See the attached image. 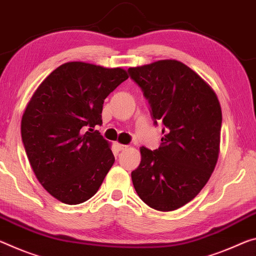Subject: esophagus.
I'll return each instance as SVG.
<instances>
[{
    "label": "esophagus",
    "mask_w": 256,
    "mask_h": 256,
    "mask_svg": "<svg viewBox=\"0 0 256 256\" xmlns=\"http://www.w3.org/2000/svg\"><path fill=\"white\" fill-rule=\"evenodd\" d=\"M128 147V146L126 144H117V148H118V150H125Z\"/></svg>",
    "instance_id": "esophagus-1"
}]
</instances>
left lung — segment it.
Masks as SVG:
<instances>
[{"label":"left lung","instance_id":"obj_1","mask_svg":"<svg viewBox=\"0 0 256 256\" xmlns=\"http://www.w3.org/2000/svg\"><path fill=\"white\" fill-rule=\"evenodd\" d=\"M162 122L160 148H140L141 162L131 173L139 197L160 212L192 200L216 168L220 152L221 106L216 92L186 64L174 59L128 68Z\"/></svg>","mask_w":256,"mask_h":256}]
</instances>
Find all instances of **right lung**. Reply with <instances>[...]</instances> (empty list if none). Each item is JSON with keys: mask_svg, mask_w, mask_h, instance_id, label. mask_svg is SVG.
Segmentation results:
<instances>
[{"mask_svg": "<svg viewBox=\"0 0 256 256\" xmlns=\"http://www.w3.org/2000/svg\"><path fill=\"white\" fill-rule=\"evenodd\" d=\"M128 78L123 68L83 62L59 66L40 86L24 112L22 139L36 179L68 205L98 192L115 162L102 124L104 99Z\"/></svg>", "mask_w": 256, "mask_h": 256, "instance_id": "right-lung-1", "label": "right lung"}]
</instances>
